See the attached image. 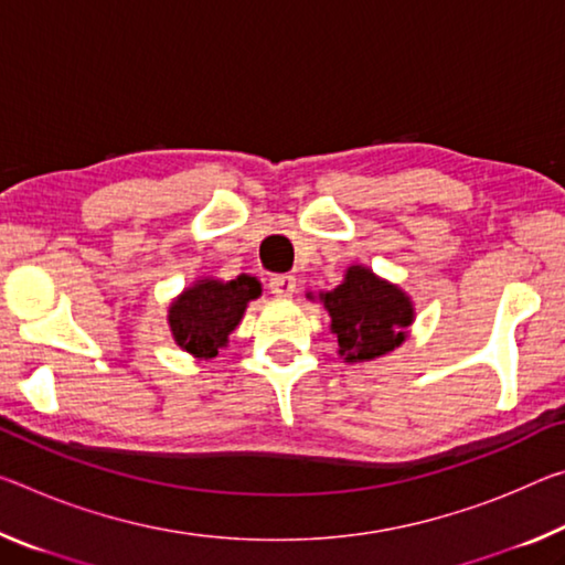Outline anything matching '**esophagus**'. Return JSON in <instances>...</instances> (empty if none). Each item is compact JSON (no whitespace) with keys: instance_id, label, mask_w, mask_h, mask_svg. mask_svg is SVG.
I'll return each instance as SVG.
<instances>
[{"instance_id":"esophagus-1","label":"esophagus","mask_w":565,"mask_h":565,"mask_svg":"<svg viewBox=\"0 0 565 565\" xmlns=\"http://www.w3.org/2000/svg\"><path fill=\"white\" fill-rule=\"evenodd\" d=\"M268 289L276 297H291L294 291H297V279H294L291 274H276L271 276V281H268Z\"/></svg>"}]
</instances>
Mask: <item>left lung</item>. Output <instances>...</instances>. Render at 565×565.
Wrapping results in <instances>:
<instances>
[{
    "label": "left lung",
    "instance_id": "1",
    "mask_svg": "<svg viewBox=\"0 0 565 565\" xmlns=\"http://www.w3.org/2000/svg\"><path fill=\"white\" fill-rule=\"evenodd\" d=\"M315 299V294H307ZM337 334L339 356L344 362H372L405 342L415 321V303L397 284L382 279L370 266L354 264L344 281L331 291H319Z\"/></svg>",
    "mask_w": 565,
    "mask_h": 565
}]
</instances>
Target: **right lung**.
I'll use <instances>...</instances> for the list:
<instances>
[{
  "label": "right lung",
  "instance_id": "add662e5",
  "mask_svg": "<svg viewBox=\"0 0 565 565\" xmlns=\"http://www.w3.org/2000/svg\"><path fill=\"white\" fill-rule=\"evenodd\" d=\"M258 297L262 284L254 276L241 274L231 281L203 276L170 301L168 327L173 342L195 360H213L241 324L248 301Z\"/></svg>",
  "mask_w": 565,
  "mask_h": 565
}]
</instances>
